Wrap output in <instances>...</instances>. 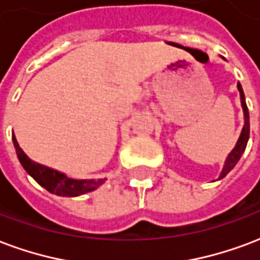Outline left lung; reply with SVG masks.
Masks as SVG:
<instances>
[{
	"instance_id": "left-lung-1",
	"label": "left lung",
	"mask_w": 260,
	"mask_h": 260,
	"mask_svg": "<svg viewBox=\"0 0 260 260\" xmlns=\"http://www.w3.org/2000/svg\"><path fill=\"white\" fill-rule=\"evenodd\" d=\"M237 88L240 91L241 107L242 112H244V127H242V132L241 134H240V138H238V141H237L236 147H234V149H233V151L229 153V156H227L226 162H224V166H223L220 176H219V180H221L223 177H226V174L229 173L230 170H233V168L236 166L237 162L240 160L241 155L244 153L245 148H247V143L248 140H249V112H248L247 102H245V95H244V91H242V87L240 83L237 84Z\"/></svg>"
}]
</instances>
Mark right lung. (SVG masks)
I'll return each instance as SVG.
<instances>
[{
    "instance_id": "obj_1",
    "label": "right lung",
    "mask_w": 260,
    "mask_h": 260,
    "mask_svg": "<svg viewBox=\"0 0 260 260\" xmlns=\"http://www.w3.org/2000/svg\"><path fill=\"white\" fill-rule=\"evenodd\" d=\"M13 145L18 153L19 162L22 164L23 169L33 177L41 187L50 191L52 194L59 195V197H79V195L87 194L91 191L96 190L100 185L105 183L107 179L100 180H75L68 177L65 173H60L58 170H54L34 162L22 151L19 147L15 134L12 136Z\"/></svg>"
}]
</instances>
